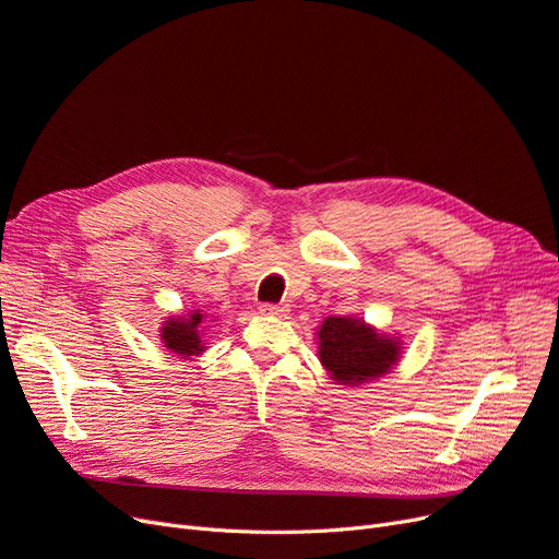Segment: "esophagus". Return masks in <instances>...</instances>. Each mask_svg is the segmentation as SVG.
I'll return each mask as SVG.
<instances>
[{"mask_svg": "<svg viewBox=\"0 0 559 559\" xmlns=\"http://www.w3.org/2000/svg\"><path fill=\"white\" fill-rule=\"evenodd\" d=\"M287 311H290V308H287L285 304H260V313H262V316L285 318V316H287Z\"/></svg>", "mask_w": 559, "mask_h": 559, "instance_id": "34e87169", "label": "esophagus"}]
</instances>
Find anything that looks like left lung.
Instances as JSON below:
<instances>
[{
    "label": "left lung",
    "instance_id": "1",
    "mask_svg": "<svg viewBox=\"0 0 559 559\" xmlns=\"http://www.w3.org/2000/svg\"><path fill=\"white\" fill-rule=\"evenodd\" d=\"M320 361L338 384H361L399 361V343L353 318H326L318 332Z\"/></svg>",
    "mask_w": 559,
    "mask_h": 559
}]
</instances>
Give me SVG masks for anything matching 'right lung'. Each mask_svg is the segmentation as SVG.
<instances>
[{
    "label": "right lung",
    "mask_w": 559,
    "mask_h": 559,
    "mask_svg": "<svg viewBox=\"0 0 559 559\" xmlns=\"http://www.w3.org/2000/svg\"><path fill=\"white\" fill-rule=\"evenodd\" d=\"M200 322H202V313L198 311L189 318H170L160 329V341L179 357L200 355L204 349L200 341V329H198Z\"/></svg>",
    "instance_id": "add662e5"
}]
</instances>
